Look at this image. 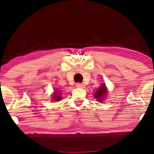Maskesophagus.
Masks as SVG:
<instances>
[{"mask_svg": "<svg viewBox=\"0 0 154 154\" xmlns=\"http://www.w3.org/2000/svg\"><path fill=\"white\" fill-rule=\"evenodd\" d=\"M76 87L77 88H85V85H83V83H76Z\"/></svg>", "mask_w": 154, "mask_h": 154, "instance_id": "esophagus-1", "label": "esophagus"}]
</instances>
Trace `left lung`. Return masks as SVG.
<instances>
[{"instance_id": "1", "label": "left lung", "mask_w": 154, "mask_h": 154, "mask_svg": "<svg viewBox=\"0 0 154 154\" xmlns=\"http://www.w3.org/2000/svg\"><path fill=\"white\" fill-rule=\"evenodd\" d=\"M106 86H105L104 84H102V86L99 88L97 91L95 92V94H94V97L97 99V100L99 101H102L104 100V97L106 96Z\"/></svg>"}]
</instances>
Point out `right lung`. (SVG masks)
I'll return each instance as SVG.
<instances>
[{
	"mask_svg": "<svg viewBox=\"0 0 154 154\" xmlns=\"http://www.w3.org/2000/svg\"><path fill=\"white\" fill-rule=\"evenodd\" d=\"M60 92L59 91H56L55 92V93H54V97H53V100H54L55 101H59V100H61V97L60 96Z\"/></svg>",
	"mask_w": 154,
	"mask_h": 154,
	"instance_id": "obj_1",
	"label": "right lung"
}]
</instances>
